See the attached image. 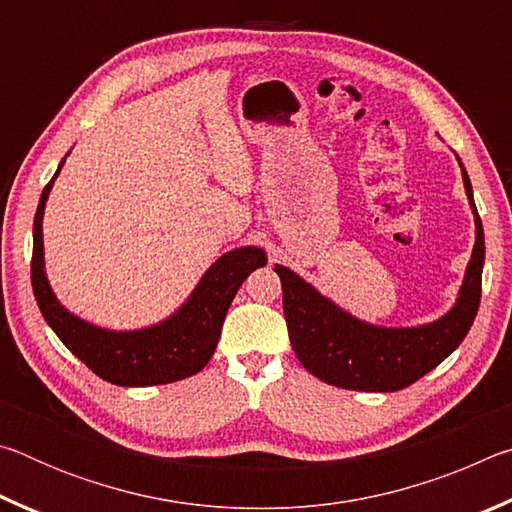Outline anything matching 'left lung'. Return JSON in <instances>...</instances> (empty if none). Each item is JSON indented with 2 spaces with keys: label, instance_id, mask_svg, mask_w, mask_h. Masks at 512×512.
Returning <instances> with one entry per match:
<instances>
[{
  "label": "left lung",
  "instance_id": "left-lung-1",
  "mask_svg": "<svg viewBox=\"0 0 512 512\" xmlns=\"http://www.w3.org/2000/svg\"><path fill=\"white\" fill-rule=\"evenodd\" d=\"M456 160L474 214L476 239L458 298L445 316L413 327L372 325L341 309L291 268L275 264L293 352L320 381L348 391H402L443 363L470 332L481 302L485 241L470 176L458 155Z\"/></svg>",
  "mask_w": 512,
  "mask_h": 512
}]
</instances>
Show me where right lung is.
<instances>
[{
	"instance_id": "obj_1",
	"label": "right lung",
	"mask_w": 512,
	"mask_h": 512,
	"mask_svg": "<svg viewBox=\"0 0 512 512\" xmlns=\"http://www.w3.org/2000/svg\"><path fill=\"white\" fill-rule=\"evenodd\" d=\"M65 158L60 160L49 185L42 189L33 219L31 284L47 325L74 357L110 384L155 386L196 375L212 359L232 298L255 268L266 266V253L257 246H241L221 255L203 273L183 305L160 323L142 329L92 325L60 305L45 271L42 216Z\"/></svg>"
}]
</instances>
